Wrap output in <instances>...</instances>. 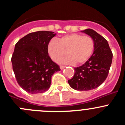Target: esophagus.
Wrapping results in <instances>:
<instances>
[{
	"instance_id": "34e87169",
	"label": "esophagus",
	"mask_w": 125,
	"mask_h": 125,
	"mask_svg": "<svg viewBox=\"0 0 125 125\" xmlns=\"http://www.w3.org/2000/svg\"><path fill=\"white\" fill-rule=\"evenodd\" d=\"M65 68H66V66H60V69H64Z\"/></svg>"
}]
</instances>
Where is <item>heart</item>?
Segmentation results:
<instances>
[{
	"mask_svg": "<svg viewBox=\"0 0 125 125\" xmlns=\"http://www.w3.org/2000/svg\"><path fill=\"white\" fill-rule=\"evenodd\" d=\"M94 42L92 37L78 34H71L62 37L58 41L52 39L47 46V51L54 61L58 62L68 54L69 57L62 61L67 64H82L92 56Z\"/></svg>",
	"mask_w": 125,
	"mask_h": 125,
	"instance_id": "b5f03b06",
	"label": "heart"
}]
</instances>
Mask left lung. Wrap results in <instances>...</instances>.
<instances>
[{
  "mask_svg": "<svg viewBox=\"0 0 125 125\" xmlns=\"http://www.w3.org/2000/svg\"><path fill=\"white\" fill-rule=\"evenodd\" d=\"M92 37L94 48L92 56L82 66L74 68V74L68 83L78 91L95 89L105 81L112 62L113 54L108 41L95 31L88 29L81 31Z\"/></svg>",
  "mask_w": 125,
  "mask_h": 125,
  "instance_id": "1",
  "label": "left lung"
}]
</instances>
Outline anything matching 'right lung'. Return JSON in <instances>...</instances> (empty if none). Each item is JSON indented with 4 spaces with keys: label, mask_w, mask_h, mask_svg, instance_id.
<instances>
[{
    "label": "right lung",
    "mask_w": 125,
    "mask_h": 125,
    "mask_svg": "<svg viewBox=\"0 0 125 125\" xmlns=\"http://www.w3.org/2000/svg\"><path fill=\"white\" fill-rule=\"evenodd\" d=\"M56 34L37 31L21 39L15 46L12 64L15 78L26 92L37 94L47 91L54 74L60 71L47 51L48 43Z\"/></svg>",
    "instance_id": "add662e5"
}]
</instances>
